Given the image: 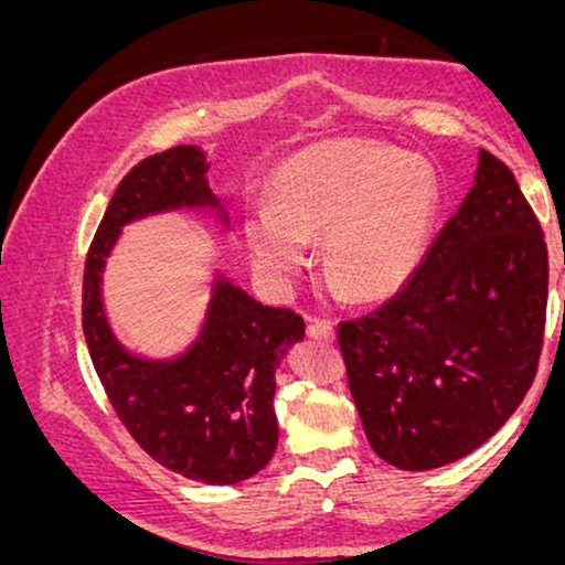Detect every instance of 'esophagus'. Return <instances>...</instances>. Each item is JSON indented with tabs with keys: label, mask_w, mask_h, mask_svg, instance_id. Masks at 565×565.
I'll use <instances>...</instances> for the list:
<instances>
[{
	"label": "esophagus",
	"mask_w": 565,
	"mask_h": 565,
	"mask_svg": "<svg viewBox=\"0 0 565 565\" xmlns=\"http://www.w3.org/2000/svg\"><path fill=\"white\" fill-rule=\"evenodd\" d=\"M308 337H313V340H321V342H332L334 340V323L332 321H310Z\"/></svg>",
	"instance_id": "34e87169"
}]
</instances>
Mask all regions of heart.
Listing matches in <instances>:
<instances>
[{"label":"heart","mask_w":565,"mask_h":565,"mask_svg":"<svg viewBox=\"0 0 565 565\" xmlns=\"http://www.w3.org/2000/svg\"><path fill=\"white\" fill-rule=\"evenodd\" d=\"M440 199L423 157L372 140H329L284 161L268 188V212L244 223L252 263L287 284L323 244V278L355 302L385 300L423 263Z\"/></svg>","instance_id":"b5f03b06"}]
</instances>
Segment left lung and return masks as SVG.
Masks as SVG:
<instances>
[{
    "mask_svg": "<svg viewBox=\"0 0 565 565\" xmlns=\"http://www.w3.org/2000/svg\"><path fill=\"white\" fill-rule=\"evenodd\" d=\"M547 244L489 151L476 185L398 295L337 329L374 454L398 470L468 457L512 417L540 366Z\"/></svg>",
    "mask_w": 565,
    "mask_h": 565,
    "instance_id": "8db88e82",
    "label": "left lung"
}]
</instances>
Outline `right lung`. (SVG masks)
Listing matches in <instances>:
<instances>
[{
    "mask_svg": "<svg viewBox=\"0 0 565 565\" xmlns=\"http://www.w3.org/2000/svg\"><path fill=\"white\" fill-rule=\"evenodd\" d=\"M204 172L199 148L174 146L121 178L84 263L82 327L103 391L140 449L191 481L228 486L274 457L276 369L305 337L302 316L217 281L196 345L174 361H146L116 342L100 302V270L121 225L178 206H217Z\"/></svg>",
    "mask_w": 565,
    "mask_h": 565,
    "instance_id": "add662e5",
    "label": "right lung"
}]
</instances>
